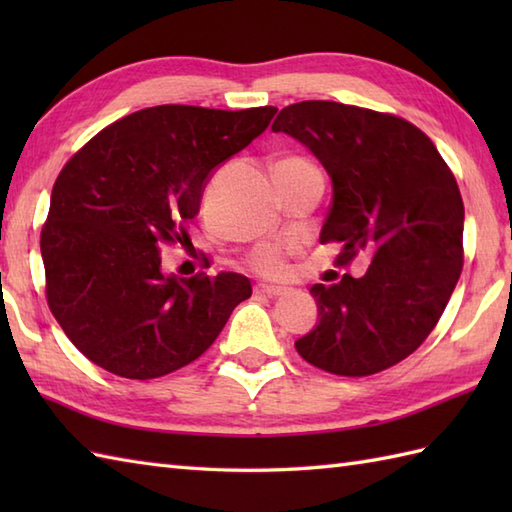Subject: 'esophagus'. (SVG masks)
Instances as JSON below:
<instances>
[{"label": "esophagus", "instance_id": "esophagus-1", "mask_svg": "<svg viewBox=\"0 0 512 512\" xmlns=\"http://www.w3.org/2000/svg\"><path fill=\"white\" fill-rule=\"evenodd\" d=\"M255 292L257 295H266V297H279V295H286V288L270 286V284H257Z\"/></svg>", "mask_w": 512, "mask_h": 512}]
</instances>
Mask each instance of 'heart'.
<instances>
[{"label":"heart","mask_w":512,"mask_h":512,"mask_svg":"<svg viewBox=\"0 0 512 512\" xmlns=\"http://www.w3.org/2000/svg\"><path fill=\"white\" fill-rule=\"evenodd\" d=\"M292 162H308L306 158L299 156H290L277 162V167L281 165H292ZM248 266L253 273L264 275V277H281L286 273V248L284 244H262L257 246L253 253L248 255Z\"/></svg>","instance_id":"b5f03b06"}]
</instances>
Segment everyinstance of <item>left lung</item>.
<instances>
[{
    "label": "left lung",
    "instance_id": "1",
    "mask_svg": "<svg viewBox=\"0 0 512 512\" xmlns=\"http://www.w3.org/2000/svg\"><path fill=\"white\" fill-rule=\"evenodd\" d=\"M286 132L321 160L332 206L321 244H341L336 266L369 259L363 277L314 284L319 325L295 343L310 365L372 376L405 361L436 328L464 264V204L431 138L394 114L334 101L279 112Z\"/></svg>",
    "mask_w": 512,
    "mask_h": 512
}]
</instances>
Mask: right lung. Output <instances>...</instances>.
Returning a JSON list of instances; mask_svg holds the SVG:
<instances>
[{"label":"right lung","instance_id":"right-lung-1","mask_svg":"<svg viewBox=\"0 0 512 512\" xmlns=\"http://www.w3.org/2000/svg\"><path fill=\"white\" fill-rule=\"evenodd\" d=\"M277 107L156 105L107 125L65 162L41 228L46 299L85 358L123 378H160L200 358L237 303V273H162L160 248L193 246L209 173L264 132Z\"/></svg>","mask_w":512,"mask_h":512}]
</instances>
